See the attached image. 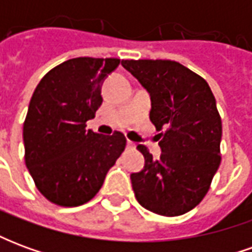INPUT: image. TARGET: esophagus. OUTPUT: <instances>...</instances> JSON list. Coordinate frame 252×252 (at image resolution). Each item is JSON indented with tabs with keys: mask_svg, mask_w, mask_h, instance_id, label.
<instances>
[{
	"mask_svg": "<svg viewBox=\"0 0 252 252\" xmlns=\"http://www.w3.org/2000/svg\"><path fill=\"white\" fill-rule=\"evenodd\" d=\"M126 147H128V148H135V147H136V146H135V143L128 142V143H126Z\"/></svg>",
	"mask_w": 252,
	"mask_h": 252,
	"instance_id": "34e87169",
	"label": "esophagus"
}]
</instances>
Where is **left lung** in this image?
<instances>
[{
    "instance_id": "left-lung-1",
    "label": "left lung",
    "mask_w": 252,
    "mask_h": 252,
    "mask_svg": "<svg viewBox=\"0 0 252 252\" xmlns=\"http://www.w3.org/2000/svg\"><path fill=\"white\" fill-rule=\"evenodd\" d=\"M151 97L150 120L159 133L160 158L137 150L144 167L132 173L139 204L160 216H180L200 204L220 166L221 119L204 78L174 61H123Z\"/></svg>"
}]
</instances>
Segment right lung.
I'll use <instances>...</instances> for the list:
<instances>
[{
	"instance_id": "add662e5",
	"label": "right lung",
	"mask_w": 252,
	"mask_h": 252,
	"mask_svg": "<svg viewBox=\"0 0 252 252\" xmlns=\"http://www.w3.org/2000/svg\"><path fill=\"white\" fill-rule=\"evenodd\" d=\"M116 58H74L54 67L32 94L23 128L25 164L36 188L61 206H79L98 193L124 151L126 136L86 129L102 104L101 86Z\"/></svg>"
}]
</instances>
